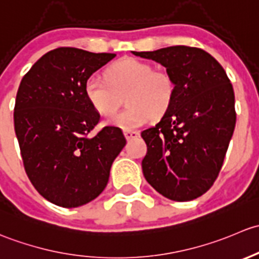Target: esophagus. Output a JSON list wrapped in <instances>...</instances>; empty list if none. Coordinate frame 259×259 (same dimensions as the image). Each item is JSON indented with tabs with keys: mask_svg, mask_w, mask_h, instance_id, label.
Listing matches in <instances>:
<instances>
[{
	"mask_svg": "<svg viewBox=\"0 0 259 259\" xmlns=\"http://www.w3.org/2000/svg\"><path fill=\"white\" fill-rule=\"evenodd\" d=\"M138 136H140V132H138V131H124V137H126L127 141L137 138Z\"/></svg>",
	"mask_w": 259,
	"mask_h": 259,
	"instance_id": "esophagus-1",
	"label": "esophagus"
}]
</instances>
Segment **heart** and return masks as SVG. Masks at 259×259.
Listing matches in <instances>:
<instances>
[{
    "mask_svg": "<svg viewBox=\"0 0 259 259\" xmlns=\"http://www.w3.org/2000/svg\"><path fill=\"white\" fill-rule=\"evenodd\" d=\"M175 81L166 71L153 70L152 65L137 58H123L106 71V81L90 77L84 82V96L91 107L101 116L117 111L119 96L126 95V111L108 121L123 130L143 126L149 118H161L172 105Z\"/></svg>",
    "mask_w": 259,
    "mask_h": 259,
    "instance_id": "obj_1",
    "label": "heart"
}]
</instances>
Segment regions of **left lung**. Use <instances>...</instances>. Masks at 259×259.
Returning <instances> with one entry per match:
<instances>
[{
    "mask_svg": "<svg viewBox=\"0 0 259 259\" xmlns=\"http://www.w3.org/2000/svg\"><path fill=\"white\" fill-rule=\"evenodd\" d=\"M132 53L161 63L176 86L169 110L141 133L147 145L143 176L166 198L192 201L212 187L225 161L236 127L233 87L218 61L201 49Z\"/></svg>",
    "mask_w": 259,
    "mask_h": 259,
    "instance_id": "obj_1",
    "label": "left lung"
}]
</instances>
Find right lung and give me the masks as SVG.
Here are the masks:
<instances>
[{
    "mask_svg": "<svg viewBox=\"0 0 259 259\" xmlns=\"http://www.w3.org/2000/svg\"><path fill=\"white\" fill-rule=\"evenodd\" d=\"M114 57L60 47L42 56L18 87L13 119L26 173L56 206L74 208L97 198L126 146L118 127L89 137L100 114L86 100L84 82Z\"/></svg>",
    "mask_w": 259,
    "mask_h": 259,
    "instance_id": "add662e5",
    "label": "right lung"
}]
</instances>
